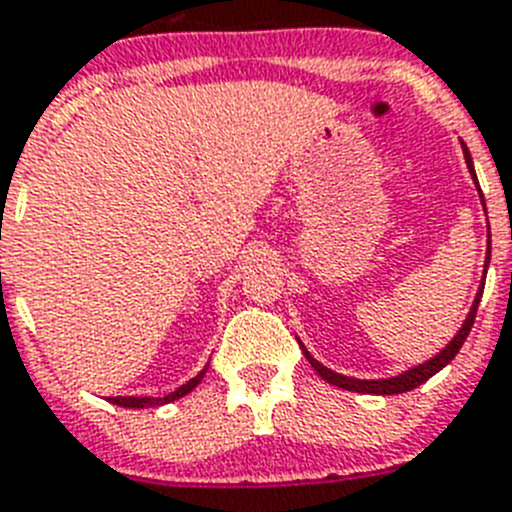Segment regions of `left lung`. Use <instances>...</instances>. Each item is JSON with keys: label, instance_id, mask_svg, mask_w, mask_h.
I'll return each mask as SVG.
<instances>
[{"label": "left lung", "instance_id": "1", "mask_svg": "<svg viewBox=\"0 0 512 512\" xmlns=\"http://www.w3.org/2000/svg\"><path fill=\"white\" fill-rule=\"evenodd\" d=\"M461 149H464V159H466V167H469L471 177H474V182H477V172H474V164H471V154L469 149H466V144L461 141ZM477 188H479V182H477ZM479 198H482V206H484V195L479 193ZM487 211V208H484ZM490 265V250H487V260H484V268ZM484 275H487V270H484ZM484 281V278H482ZM482 288L484 283L479 286V293H477V299H474V304H471L469 314H466L464 324H461V330L453 335V340L448 342L446 348L441 350V353L435 355V358H430V361L420 363V366L410 368V371H404L399 373V376H391V379H353V376H342V373H335L330 371L327 366H322V363L314 358V355L309 353V350L301 345V350H304L306 355V361L311 363V368L322 376L327 384L332 386H340V389H348V391H358V394H404V391H412L417 389L420 384H425V381L430 379V376H435V373L441 371V368H446L448 363L456 358V353L461 350V345H464V340L469 337L471 332V324H474V317H477V306H479V299H482Z\"/></svg>", "mask_w": 512, "mask_h": 512}]
</instances>
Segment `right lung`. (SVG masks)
I'll list each match as a JSON object with an SVG mask.
<instances>
[{"label": "right lung", "mask_w": 512, "mask_h": 512, "mask_svg": "<svg viewBox=\"0 0 512 512\" xmlns=\"http://www.w3.org/2000/svg\"><path fill=\"white\" fill-rule=\"evenodd\" d=\"M206 371H208V366L203 368V371L198 373V376H193V379H190L188 384H182L180 389L170 391L167 397H110L108 402L118 404V407H128V410H144V407H159V404H170V402H175V399H180V397H185V394H190V391H193L195 386L201 384L203 373H206Z\"/></svg>", "instance_id": "1"}]
</instances>
